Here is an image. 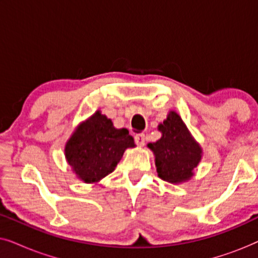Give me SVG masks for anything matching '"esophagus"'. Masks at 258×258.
I'll return each instance as SVG.
<instances>
[{
    "label": "esophagus",
    "mask_w": 258,
    "mask_h": 258,
    "mask_svg": "<svg viewBox=\"0 0 258 258\" xmlns=\"http://www.w3.org/2000/svg\"><path fill=\"white\" fill-rule=\"evenodd\" d=\"M135 142L139 147H143L144 144H146V135H144V134H136Z\"/></svg>",
    "instance_id": "1"
}]
</instances>
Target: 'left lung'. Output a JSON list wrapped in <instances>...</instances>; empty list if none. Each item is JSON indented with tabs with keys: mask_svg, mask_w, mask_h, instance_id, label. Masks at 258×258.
<instances>
[{
	"mask_svg": "<svg viewBox=\"0 0 258 258\" xmlns=\"http://www.w3.org/2000/svg\"><path fill=\"white\" fill-rule=\"evenodd\" d=\"M162 137L148 148L155 155L158 177L172 184L186 182L202 158V149L175 111L158 125Z\"/></svg>",
	"mask_w": 258,
	"mask_h": 258,
	"instance_id": "8db88e82",
	"label": "left lung"
}]
</instances>
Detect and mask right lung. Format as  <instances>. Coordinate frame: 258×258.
I'll return each instance as SVG.
<instances>
[{
  "label": "right lung",
  "instance_id": "obj_1",
  "mask_svg": "<svg viewBox=\"0 0 258 258\" xmlns=\"http://www.w3.org/2000/svg\"><path fill=\"white\" fill-rule=\"evenodd\" d=\"M134 147L128 130L116 129L110 118L96 111L77 126L64 153L77 177L86 183H96L114 171L125 149Z\"/></svg>",
  "mask_w": 258,
  "mask_h": 258
}]
</instances>
